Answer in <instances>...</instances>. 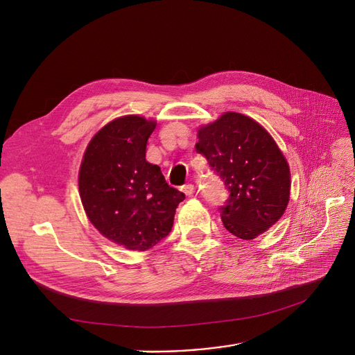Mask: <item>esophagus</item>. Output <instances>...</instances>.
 <instances>
[{"mask_svg":"<svg viewBox=\"0 0 355 355\" xmlns=\"http://www.w3.org/2000/svg\"><path fill=\"white\" fill-rule=\"evenodd\" d=\"M194 185L193 184H185V185H182V187H181V191L185 194V196H193L194 194Z\"/></svg>","mask_w":355,"mask_h":355,"instance_id":"34e87169","label":"esophagus"}]
</instances>
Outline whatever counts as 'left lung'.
Instances as JSON below:
<instances>
[{"instance_id": "8db88e82", "label": "left lung", "mask_w": 355, "mask_h": 355, "mask_svg": "<svg viewBox=\"0 0 355 355\" xmlns=\"http://www.w3.org/2000/svg\"><path fill=\"white\" fill-rule=\"evenodd\" d=\"M196 149L225 181L230 196L221 221L239 239L252 240L282 217L291 194L286 158L254 119L226 112L197 132Z\"/></svg>"}]
</instances>
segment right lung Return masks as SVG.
<instances>
[{"mask_svg":"<svg viewBox=\"0 0 355 355\" xmlns=\"http://www.w3.org/2000/svg\"><path fill=\"white\" fill-rule=\"evenodd\" d=\"M155 126L139 115L110 121L90 139L79 170L87 218L102 236L129 250L145 252L168 236L185 198L166 184L158 165L145 159Z\"/></svg>","mask_w":355,"mask_h":355,"instance_id":"1","label":"right lung"}]
</instances>
